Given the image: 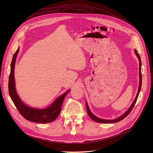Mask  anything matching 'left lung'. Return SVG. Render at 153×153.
Instances as JSON below:
<instances>
[{
	"label": "left lung",
	"instance_id": "8db88e82",
	"mask_svg": "<svg viewBox=\"0 0 153 153\" xmlns=\"http://www.w3.org/2000/svg\"><path fill=\"white\" fill-rule=\"evenodd\" d=\"M134 53L136 54V55L137 56V57L139 59V62H140V68H139V77H140V83H139V87H138V93L137 94H136V97L134 100V101L133 102L132 104L131 105V106L129 107V108L128 109V110L125 112V113L124 114H123L122 116H120V117L117 118H115V119H114V120H106V119H102V118H100L97 117H96L95 115H94L91 111L89 109V105H88V103L86 101L85 102V104H86V109H87V114L88 115H89V116L94 120V122H97V123H116V122H118L120 121H121V120H122L123 119H124L128 114H129L130 113V111H131V110L133 109L134 104L136 102V100H137V99L138 97V95H139V94H140V90H141V83H142V76H141V58H140V56L139 55V54L138 53L137 51H136V50H134Z\"/></svg>",
	"mask_w": 153,
	"mask_h": 153
}]
</instances>
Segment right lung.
Returning a JSON list of instances; mask_svg holds the SVG:
<instances>
[{
	"label": "right lung",
	"mask_w": 153,
	"mask_h": 153,
	"mask_svg": "<svg viewBox=\"0 0 153 153\" xmlns=\"http://www.w3.org/2000/svg\"><path fill=\"white\" fill-rule=\"evenodd\" d=\"M19 49L20 48L16 51L11 62L10 74L9 80V92L10 97L20 114L28 121L39 123L52 122L54 121L60 114L62 104L66 94L70 91V89L56 98L51 105L46 108H37L27 106L20 99L15 89L14 69L16 58L19 52Z\"/></svg>",
	"instance_id": "obj_1"
}]
</instances>
